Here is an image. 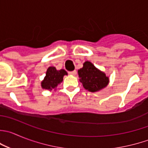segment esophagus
Wrapping results in <instances>:
<instances>
[{"mask_svg": "<svg viewBox=\"0 0 148 148\" xmlns=\"http://www.w3.org/2000/svg\"><path fill=\"white\" fill-rule=\"evenodd\" d=\"M69 74H71V75L74 76V75H76V74H77V71H76V70H74V71H69Z\"/></svg>", "mask_w": 148, "mask_h": 148, "instance_id": "obj_1", "label": "esophagus"}]
</instances>
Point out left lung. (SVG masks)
Segmentation results:
<instances>
[{
	"label": "left lung",
	"mask_w": 148,
	"mask_h": 148,
	"mask_svg": "<svg viewBox=\"0 0 148 148\" xmlns=\"http://www.w3.org/2000/svg\"><path fill=\"white\" fill-rule=\"evenodd\" d=\"M78 74L83 87L92 92L100 91L108 84V77L90 61L83 64L82 68L78 70Z\"/></svg>",
	"instance_id": "8db88e82"
}]
</instances>
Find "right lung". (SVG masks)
<instances>
[{"mask_svg": "<svg viewBox=\"0 0 148 148\" xmlns=\"http://www.w3.org/2000/svg\"><path fill=\"white\" fill-rule=\"evenodd\" d=\"M67 74L64 69L57 70L54 66L49 67L47 69L45 78L41 82V86L43 89L52 90L63 81L64 76Z\"/></svg>", "mask_w": 148, "mask_h": 148, "instance_id": "right-lung-1", "label": "right lung"}]
</instances>
